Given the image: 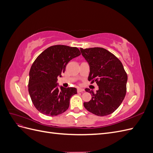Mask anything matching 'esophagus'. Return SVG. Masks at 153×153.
<instances>
[{
  "mask_svg": "<svg viewBox=\"0 0 153 153\" xmlns=\"http://www.w3.org/2000/svg\"><path fill=\"white\" fill-rule=\"evenodd\" d=\"M84 89H82V88H78L77 89V92H84Z\"/></svg>",
  "mask_w": 153,
  "mask_h": 153,
  "instance_id": "esophagus-1",
  "label": "esophagus"
}]
</instances>
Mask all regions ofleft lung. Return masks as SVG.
<instances>
[{
    "label": "left lung",
    "mask_w": 153,
    "mask_h": 153,
    "mask_svg": "<svg viewBox=\"0 0 153 153\" xmlns=\"http://www.w3.org/2000/svg\"><path fill=\"white\" fill-rule=\"evenodd\" d=\"M82 56L90 68L88 80L96 82L99 89L94 92L89 89L85 91L92 94L91 100L84 102L89 112L98 116L113 113L121 104L126 93L127 74L119 59L107 50L94 47L83 49Z\"/></svg>",
    "instance_id": "obj_1"
}]
</instances>
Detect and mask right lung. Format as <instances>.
Masks as SVG:
<instances>
[{"label": "right lung", "mask_w": 153, "mask_h": 153, "mask_svg": "<svg viewBox=\"0 0 153 153\" xmlns=\"http://www.w3.org/2000/svg\"><path fill=\"white\" fill-rule=\"evenodd\" d=\"M80 55L76 47L55 45L36 58L29 71L28 87L32 103L39 112L55 116L68 110L69 100L77 90L59 86L57 77H61L67 64Z\"/></svg>", "instance_id": "obj_1"}]
</instances>
